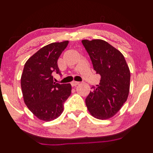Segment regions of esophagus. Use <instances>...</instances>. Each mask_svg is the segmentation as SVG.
<instances>
[{
    "mask_svg": "<svg viewBox=\"0 0 153 153\" xmlns=\"http://www.w3.org/2000/svg\"><path fill=\"white\" fill-rule=\"evenodd\" d=\"M80 84V82H72L71 83V86H72V87H76V86H77L78 85V84Z\"/></svg>",
    "mask_w": 153,
    "mask_h": 153,
    "instance_id": "obj_1",
    "label": "esophagus"
}]
</instances>
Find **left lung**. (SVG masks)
Masks as SVG:
<instances>
[{"mask_svg":"<svg viewBox=\"0 0 153 153\" xmlns=\"http://www.w3.org/2000/svg\"><path fill=\"white\" fill-rule=\"evenodd\" d=\"M93 67L101 76L99 85L91 88L86 98L89 113L99 120L111 118L128 97L130 71L123 53L102 39L82 41Z\"/></svg>","mask_w":153,"mask_h":153,"instance_id":"8db88e82","label":"left lung"}]
</instances>
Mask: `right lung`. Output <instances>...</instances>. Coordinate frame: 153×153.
Returning <instances> with one entry per match:
<instances>
[{"label": "right lung", "instance_id": "1", "mask_svg": "<svg viewBox=\"0 0 153 153\" xmlns=\"http://www.w3.org/2000/svg\"><path fill=\"white\" fill-rule=\"evenodd\" d=\"M69 41L46 45L27 60L21 78L23 100L33 114L43 121L59 117L64 103L70 96L71 85L53 82V74H61L57 64L59 57Z\"/></svg>", "mask_w": 153, "mask_h": 153}]
</instances>
